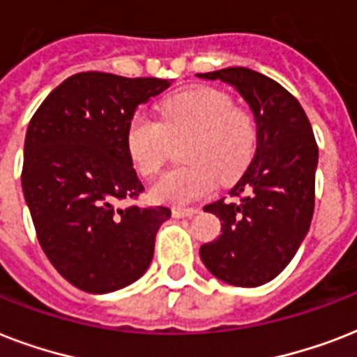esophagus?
<instances>
[{"label": "esophagus", "instance_id": "esophagus-1", "mask_svg": "<svg viewBox=\"0 0 357 357\" xmlns=\"http://www.w3.org/2000/svg\"><path fill=\"white\" fill-rule=\"evenodd\" d=\"M200 209H196V207H174L172 209V217L174 218H190L198 215Z\"/></svg>", "mask_w": 357, "mask_h": 357}]
</instances>
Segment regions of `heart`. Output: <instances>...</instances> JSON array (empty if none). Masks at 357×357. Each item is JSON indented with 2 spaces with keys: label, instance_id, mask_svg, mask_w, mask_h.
<instances>
[{
  "label": "heart",
  "instance_id": "1",
  "mask_svg": "<svg viewBox=\"0 0 357 357\" xmlns=\"http://www.w3.org/2000/svg\"><path fill=\"white\" fill-rule=\"evenodd\" d=\"M189 139L183 148L187 167L168 170L151 185L157 204L187 206L217 189V176L231 181L243 172L255 144L254 120L231 98L215 89L198 86L162 103L161 122L135 114L126 144L137 172L153 176L170 155L173 142Z\"/></svg>",
  "mask_w": 357,
  "mask_h": 357
}]
</instances>
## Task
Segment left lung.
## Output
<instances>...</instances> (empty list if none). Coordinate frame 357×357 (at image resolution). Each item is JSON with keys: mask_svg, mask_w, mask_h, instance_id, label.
I'll return each instance as SVG.
<instances>
[{"mask_svg": "<svg viewBox=\"0 0 357 357\" xmlns=\"http://www.w3.org/2000/svg\"><path fill=\"white\" fill-rule=\"evenodd\" d=\"M234 86L255 120L254 159L229 190L235 202H213L204 211L222 222V235L202 244L213 276L237 287L271 282L293 259L310 231L315 209L319 148L298 100L271 77L250 68L196 74Z\"/></svg>", "mask_w": 357, "mask_h": 357, "instance_id": "1", "label": "left lung"}]
</instances>
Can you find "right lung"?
Masks as SVG:
<instances>
[{
    "instance_id": "obj_1",
    "label": "right lung",
    "mask_w": 357,
    "mask_h": 357,
    "mask_svg": "<svg viewBox=\"0 0 357 357\" xmlns=\"http://www.w3.org/2000/svg\"><path fill=\"white\" fill-rule=\"evenodd\" d=\"M170 81L81 72L50 92L25 133L22 189L44 254L92 294L137 282L168 207H116L144 190L126 135L140 103Z\"/></svg>"
}]
</instances>
